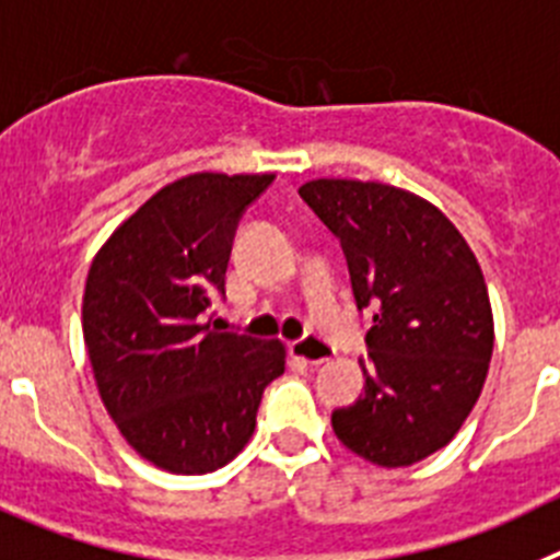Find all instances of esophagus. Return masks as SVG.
Returning a JSON list of instances; mask_svg holds the SVG:
<instances>
[{"label": "esophagus", "instance_id": "esophagus-1", "mask_svg": "<svg viewBox=\"0 0 560 560\" xmlns=\"http://www.w3.org/2000/svg\"><path fill=\"white\" fill-rule=\"evenodd\" d=\"M290 351L299 357V360L310 362V365H320V362H326L331 354H335V349H331L329 342L317 335H306L301 337V340L290 342Z\"/></svg>", "mask_w": 560, "mask_h": 560}]
</instances>
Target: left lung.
I'll use <instances>...</instances> for the list:
<instances>
[{
	"label": "left lung",
	"mask_w": 560,
	"mask_h": 560,
	"mask_svg": "<svg viewBox=\"0 0 560 560\" xmlns=\"http://www.w3.org/2000/svg\"><path fill=\"white\" fill-rule=\"evenodd\" d=\"M299 195L340 240L357 310L371 315L365 390L331 412L335 435L376 466H412L455 438L486 382L480 265L443 211L405 189L320 178Z\"/></svg>",
	"instance_id": "left-lung-1"
}]
</instances>
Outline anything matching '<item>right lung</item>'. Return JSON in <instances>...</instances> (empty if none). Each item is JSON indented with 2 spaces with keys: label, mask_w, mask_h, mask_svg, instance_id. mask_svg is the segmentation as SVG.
I'll use <instances>...</instances> for the list:
<instances>
[{
  "label": "right lung",
  "mask_w": 560,
  "mask_h": 560,
  "mask_svg": "<svg viewBox=\"0 0 560 560\" xmlns=\"http://www.w3.org/2000/svg\"><path fill=\"white\" fill-rule=\"evenodd\" d=\"M270 184L198 173L164 186L110 234L85 279L83 337L105 410L173 475L225 466L254 435L265 387L284 374L279 340L211 320L236 225Z\"/></svg>",
  "instance_id": "1"
}]
</instances>
